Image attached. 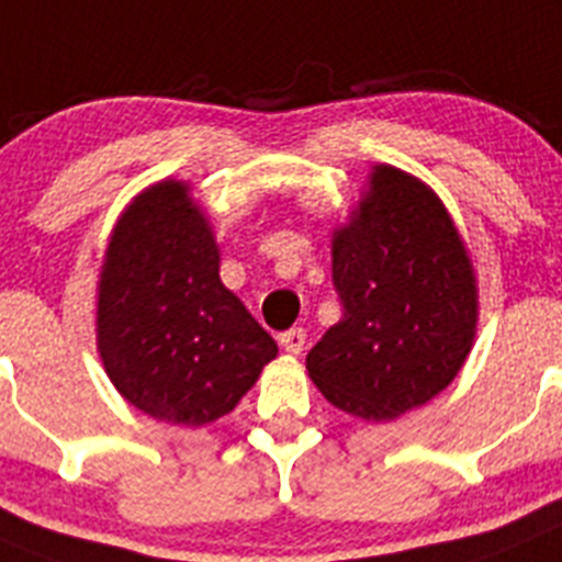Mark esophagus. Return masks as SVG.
Returning <instances> with one entry per match:
<instances>
[{
	"instance_id": "1",
	"label": "esophagus",
	"mask_w": 562,
	"mask_h": 562,
	"mask_svg": "<svg viewBox=\"0 0 562 562\" xmlns=\"http://www.w3.org/2000/svg\"><path fill=\"white\" fill-rule=\"evenodd\" d=\"M305 327H291V330L280 333V344L285 347V352H291V356H300L302 347H305Z\"/></svg>"
}]
</instances>
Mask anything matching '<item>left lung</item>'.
Wrapping results in <instances>:
<instances>
[{
  "instance_id": "left-lung-1",
  "label": "left lung",
  "mask_w": 562,
  "mask_h": 562,
  "mask_svg": "<svg viewBox=\"0 0 562 562\" xmlns=\"http://www.w3.org/2000/svg\"><path fill=\"white\" fill-rule=\"evenodd\" d=\"M333 288L341 318L307 352L333 406L392 419L457 378L476 330V282L426 184L375 168L356 218L333 240Z\"/></svg>"
}]
</instances>
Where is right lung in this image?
<instances>
[{"label": "right lung", "mask_w": 562, "mask_h": 562, "mask_svg": "<svg viewBox=\"0 0 562 562\" xmlns=\"http://www.w3.org/2000/svg\"><path fill=\"white\" fill-rule=\"evenodd\" d=\"M218 246L187 187L161 181L128 206L105 251L98 347L125 401L173 426L224 417L277 341L221 282Z\"/></svg>", "instance_id": "obj_1"}]
</instances>
